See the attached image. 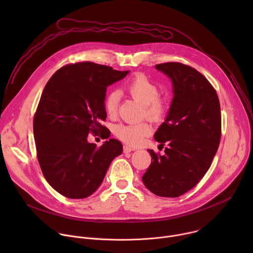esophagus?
Returning a JSON list of instances; mask_svg holds the SVG:
<instances>
[{
	"instance_id": "esophagus-1",
	"label": "esophagus",
	"mask_w": 253,
	"mask_h": 253,
	"mask_svg": "<svg viewBox=\"0 0 253 253\" xmlns=\"http://www.w3.org/2000/svg\"><path fill=\"white\" fill-rule=\"evenodd\" d=\"M123 150H124V153H130L131 151H133V150H135V149L132 148V147H130V146H128V145H124Z\"/></svg>"
}]
</instances>
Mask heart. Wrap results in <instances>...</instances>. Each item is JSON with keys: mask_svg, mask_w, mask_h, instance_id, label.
<instances>
[{"mask_svg": "<svg viewBox=\"0 0 253 253\" xmlns=\"http://www.w3.org/2000/svg\"><path fill=\"white\" fill-rule=\"evenodd\" d=\"M126 92L144 106V115L152 122L161 121L167 112V103L159 97V87L144 75H136L125 86ZM120 94L113 90L108 94L104 101L106 113L110 117L117 114ZM151 132L148 123L118 124L114 128L115 135L123 142L132 146H137Z\"/></svg>", "mask_w": 253, "mask_h": 253, "instance_id": "heart-1", "label": "heart"}]
</instances>
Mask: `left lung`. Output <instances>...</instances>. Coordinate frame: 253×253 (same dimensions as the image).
I'll return each mask as SVG.
<instances>
[{
	"instance_id": "1",
	"label": "left lung",
	"mask_w": 253,
	"mask_h": 253,
	"mask_svg": "<svg viewBox=\"0 0 253 253\" xmlns=\"http://www.w3.org/2000/svg\"><path fill=\"white\" fill-rule=\"evenodd\" d=\"M173 86V99L154 139L164 155L148 150L153 161L142 176L157 196L178 197L203 178L217 152L221 137L219 99L209 81L194 68L168 62L155 66Z\"/></svg>"
}]
</instances>
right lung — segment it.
<instances>
[{
  "label": "right lung",
  "instance_id": "right-lung-1",
  "mask_svg": "<svg viewBox=\"0 0 253 253\" xmlns=\"http://www.w3.org/2000/svg\"><path fill=\"white\" fill-rule=\"evenodd\" d=\"M128 73L80 62L60 68L46 84L34 116V138L44 177L65 197L81 199L94 193L112 160L122 153L116 139L97 147L87 138L90 133L109 138L101 125L107 117L106 90Z\"/></svg>",
  "mask_w": 253,
  "mask_h": 253
}]
</instances>
